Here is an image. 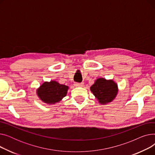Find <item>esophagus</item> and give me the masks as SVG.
<instances>
[{"instance_id":"obj_1","label":"esophagus","mask_w":155,"mask_h":155,"mask_svg":"<svg viewBox=\"0 0 155 155\" xmlns=\"http://www.w3.org/2000/svg\"><path fill=\"white\" fill-rule=\"evenodd\" d=\"M74 85L76 87H82L84 85V83H77V82H76V83H75Z\"/></svg>"}]
</instances>
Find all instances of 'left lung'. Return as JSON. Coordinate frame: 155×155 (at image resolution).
<instances>
[{
    "label": "left lung",
    "instance_id": "left-lung-1",
    "mask_svg": "<svg viewBox=\"0 0 155 155\" xmlns=\"http://www.w3.org/2000/svg\"><path fill=\"white\" fill-rule=\"evenodd\" d=\"M91 91L102 104L111 102L115 98L118 88L113 80H107L101 78L97 79L91 87Z\"/></svg>",
    "mask_w": 155,
    "mask_h": 155
}]
</instances>
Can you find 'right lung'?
Wrapping results in <instances>:
<instances>
[{"label":"right lung","instance_id":"add662e5","mask_svg":"<svg viewBox=\"0 0 155 155\" xmlns=\"http://www.w3.org/2000/svg\"><path fill=\"white\" fill-rule=\"evenodd\" d=\"M68 87L60 84L55 81L45 82L37 91L38 95L42 101L47 104H54L60 101L67 95Z\"/></svg>","mask_w":155,"mask_h":155}]
</instances>
